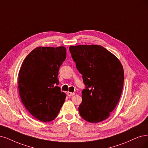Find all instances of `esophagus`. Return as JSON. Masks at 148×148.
<instances>
[{
    "label": "esophagus",
    "mask_w": 148,
    "mask_h": 148,
    "mask_svg": "<svg viewBox=\"0 0 148 148\" xmlns=\"http://www.w3.org/2000/svg\"><path fill=\"white\" fill-rule=\"evenodd\" d=\"M75 95L74 92H67V95L68 96H74Z\"/></svg>",
    "instance_id": "esophagus-1"
}]
</instances>
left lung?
<instances>
[{
    "mask_svg": "<svg viewBox=\"0 0 148 148\" xmlns=\"http://www.w3.org/2000/svg\"><path fill=\"white\" fill-rule=\"evenodd\" d=\"M85 88L82 91L80 115L96 123L108 118L121 97L124 70L119 60L100 45H80L69 48Z\"/></svg>",
    "mask_w": 148,
    "mask_h": 148,
    "instance_id": "obj_1",
    "label": "left lung"
}]
</instances>
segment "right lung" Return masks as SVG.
<instances>
[{"label": "right lung", "instance_id": "add662e5", "mask_svg": "<svg viewBox=\"0 0 148 148\" xmlns=\"http://www.w3.org/2000/svg\"><path fill=\"white\" fill-rule=\"evenodd\" d=\"M66 57L63 46L38 47L26 57L19 73L22 102L32 116L42 122L56 118L66 95L58 86V71Z\"/></svg>", "mask_w": 148, "mask_h": 148}]
</instances>
